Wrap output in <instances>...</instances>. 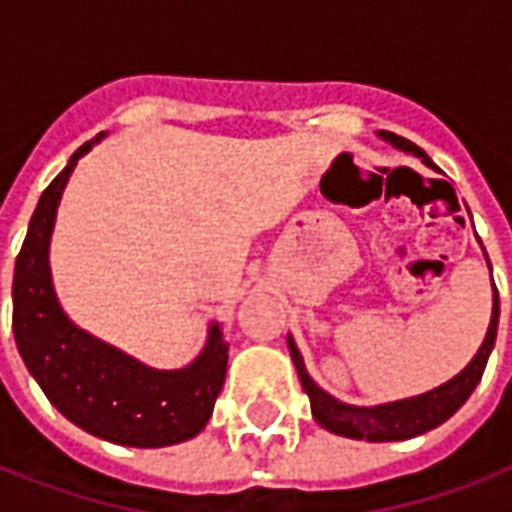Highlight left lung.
I'll list each match as a JSON object with an SVG mask.
<instances>
[{
    "instance_id": "8db88e82",
    "label": "left lung",
    "mask_w": 512,
    "mask_h": 512,
    "mask_svg": "<svg viewBox=\"0 0 512 512\" xmlns=\"http://www.w3.org/2000/svg\"><path fill=\"white\" fill-rule=\"evenodd\" d=\"M379 136L384 141H390L392 146H398L403 152H411L422 157L425 165L435 168L433 160L427 157L417 144H411L408 138L395 136L390 130H379ZM489 261V256H486ZM491 267V264H489ZM497 320H499V296L497 285H494V307H491V323L489 331H486V339H483L481 350L475 355L462 374H457L451 382L435 387V390L425 392V395H417V398L408 400H395V403H384V406L374 408H358L347 406L342 400L331 398L326 390H320L318 384L312 382L307 368H304V360H301L296 344L288 336V347H291V358L296 363V371H299L301 387L310 395L312 417L318 419V425H323L326 430L336 435H344V438H358V441H406V438H414V435H422L433 427L443 425L446 419L457 411L470 392L475 390V384L481 382L483 368H486V360L491 355V347H494V339H497Z\"/></svg>"
}]
</instances>
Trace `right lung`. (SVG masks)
Listing matches in <instances>:
<instances>
[{
	"label": "right lung",
	"instance_id": "right-lung-1",
	"mask_svg": "<svg viewBox=\"0 0 512 512\" xmlns=\"http://www.w3.org/2000/svg\"><path fill=\"white\" fill-rule=\"evenodd\" d=\"M95 141L71 154L29 221L13 277L15 344L47 400L69 422L120 446H173L208 425L227 376V342L213 323L208 344L192 366L154 371L93 339L63 315L50 280L47 248L63 186Z\"/></svg>",
	"mask_w": 512,
	"mask_h": 512
}]
</instances>
